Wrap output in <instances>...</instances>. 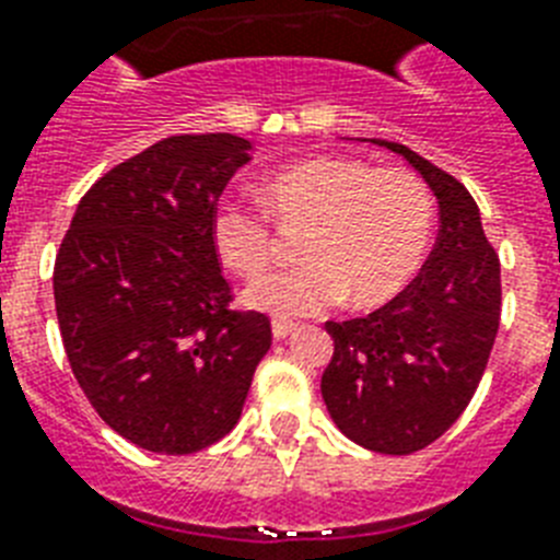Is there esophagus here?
Segmentation results:
<instances>
[{
    "label": "esophagus",
    "mask_w": 560,
    "mask_h": 560,
    "mask_svg": "<svg viewBox=\"0 0 560 560\" xmlns=\"http://www.w3.org/2000/svg\"><path fill=\"white\" fill-rule=\"evenodd\" d=\"M298 329L291 320H275L271 323V335H275V340H285V337L291 335V331Z\"/></svg>",
    "instance_id": "1"
}]
</instances>
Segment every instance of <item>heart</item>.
Instances as JSON below:
<instances>
[{
  "instance_id": "heart-1",
  "label": "heart",
  "mask_w": 560,
  "mask_h": 560,
  "mask_svg": "<svg viewBox=\"0 0 560 560\" xmlns=\"http://www.w3.org/2000/svg\"><path fill=\"white\" fill-rule=\"evenodd\" d=\"M260 202L277 223L303 225V260L266 271L243 291L248 308L280 320L343 298L352 306L395 298L420 269L435 229V200L415 171L374 168L352 156H312L277 171L262 179ZM265 212L234 197L217 202L211 240L231 271L257 275L271 260Z\"/></svg>"
}]
</instances>
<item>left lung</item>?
I'll return each mask as SVG.
<instances>
[{
	"label": "left lung",
	"instance_id": "obj_1",
	"mask_svg": "<svg viewBox=\"0 0 560 560\" xmlns=\"http://www.w3.org/2000/svg\"><path fill=\"white\" fill-rule=\"evenodd\" d=\"M372 142L427 179L441 229L427 266L397 298L366 317L326 323L335 354L320 392L349 441L412 455L438 441L478 389L501 323V262L472 194L452 174L400 142Z\"/></svg>",
	"mask_w": 560,
	"mask_h": 560
}]
</instances>
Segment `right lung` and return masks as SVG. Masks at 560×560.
<instances>
[{
	"instance_id": "obj_1",
	"label": "right lung",
	"mask_w": 560,
	"mask_h": 560,
	"mask_svg": "<svg viewBox=\"0 0 560 560\" xmlns=\"http://www.w3.org/2000/svg\"><path fill=\"white\" fill-rule=\"evenodd\" d=\"M234 133L154 142L100 177L54 266L65 354L96 415L125 441L191 455L237 427L271 323L229 308L211 217L252 160Z\"/></svg>"
}]
</instances>
